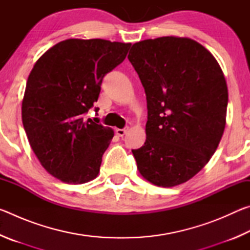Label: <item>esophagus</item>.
<instances>
[{
    "mask_svg": "<svg viewBox=\"0 0 250 250\" xmlns=\"http://www.w3.org/2000/svg\"><path fill=\"white\" fill-rule=\"evenodd\" d=\"M128 130H129V128L126 126V128H124V129H117L116 132L118 135H119V137H124V135L128 132Z\"/></svg>",
    "mask_w": 250,
    "mask_h": 250,
    "instance_id": "esophagus-1",
    "label": "esophagus"
}]
</instances>
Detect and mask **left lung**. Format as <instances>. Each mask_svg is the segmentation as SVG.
<instances>
[{"mask_svg":"<svg viewBox=\"0 0 250 250\" xmlns=\"http://www.w3.org/2000/svg\"><path fill=\"white\" fill-rule=\"evenodd\" d=\"M128 58L146 96V140L132 150L138 170L162 188L184 183L210 160L225 129L221 66L197 42L174 36L135 43Z\"/></svg>","mask_w":250,"mask_h":250,"instance_id":"8db88e82","label":"left lung"}]
</instances>
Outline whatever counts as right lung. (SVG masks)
Here are the masks:
<instances>
[{"label":"right lung","mask_w":250,"mask_h":250,"mask_svg":"<svg viewBox=\"0 0 250 250\" xmlns=\"http://www.w3.org/2000/svg\"><path fill=\"white\" fill-rule=\"evenodd\" d=\"M130 46L66 40L34 65L22 103L23 126L34 153L56 179L82 184L98 175L113 131L83 115L98 100L104 76L125 61Z\"/></svg>","instance_id":"1"}]
</instances>
